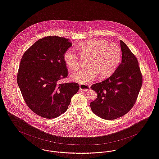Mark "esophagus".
Listing matches in <instances>:
<instances>
[{
  "label": "esophagus",
  "mask_w": 159,
  "mask_h": 159,
  "mask_svg": "<svg viewBox=\"0 0 159 159\" xmlns=\"http://www.w3.org/2000/svg\"><path fill=\"white\" fill-rule=\"evenodd\" d=\"M80 90L84 92H87L90 90V86L88 84H80Z\"/></svg>",
  "instance_id": "34e87169"
}]
</instances>
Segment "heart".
Returning a JSON list of instances; mask_svg holds the SVG:
<instances>
[{
  "instance_id": "heart-1",
  "label": "heart",
  "mask_w": 159,
  "mask_h": 159,
  "mask_svg": "<svg viewBox=\"0 0 159 159\" xmlns=\"http://www.w3.org/2000/svg\"><path fill=\"white\" fill-rule=\"evenodd\" d=\"M80 57L88 58L87 68L71 75L73 81L85 84L95 79L110 76L118 66L122 56L121 47L115 43H109L104 39H92L78 45ZM64 60L67 67L76 70L79 67V56L75 51L69 50L64 54Z\"/></svg>"
}]
</instances>
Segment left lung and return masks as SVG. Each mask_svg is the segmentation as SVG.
<instances>
[{"label":"left lung","instance_id":"obj_1","mask_svg":"<svg viewBox=\"0 0 159 159\" xmlns=\"http://www.w3.org/2000/svg\"><path fill=\"white\" fill-rule=\"evenodd\" d=\"M122 61L113 74L91 86L98 97L90 103L92 112L100 118L112 120L126 114L136 102L143 83L137 58L120 41Z\"/></svg>","mask_w":159,"mask_h":159}]
</instances>
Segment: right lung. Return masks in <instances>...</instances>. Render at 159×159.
I'll list each match as a JSON object with an SVG mask.
<instances>
[{"instance_id": "1", "label": "right lung", "mask_w": 159, "mask_h": 159, "mask_svg": "<svg viewBox=\"0 0 159 159\" xmlns=\"http://www.w3.org/2000/svg\"><path fill=\"white\" fill-rule=\"evenodd\" d=\"M72 44L63 37L39 39L24 54L17 83L27 106L34 113L52 119L64 113L71 98L79 89L78 83H58L67 76L64 54Z\"/></svg>"}]
</instances>
